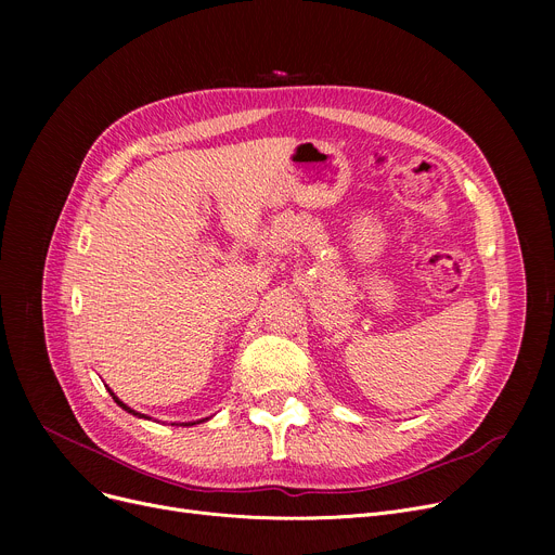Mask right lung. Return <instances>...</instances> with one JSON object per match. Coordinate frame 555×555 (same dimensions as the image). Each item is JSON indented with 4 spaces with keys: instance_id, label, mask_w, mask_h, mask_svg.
I'll use <instances>...</instances> for the list:
<instances>
[{
    "instance_id": "obj_1",
    "label": "right lung",
    "mask_w": 555,
    "mask_h": 555,
    "mask_svg": "<svg viewBox=\"0 0 555 555\" xmlns=\"http://www.w3.org/2000/svg\"><path fill=\"white\" fill-rule=\"evenodd\" d=\"M107 391H109V396L114 398V402H116V404H119V406H121V410H126L128 414H132V416H137V418H149V416H145V414H139V412H134V410H132V406H128V404H126L124 400H119V396H114V391H112L109 387H107ZM149 421H151V418H149ZM204 421H207V418H202V421H193V423H180V425H182V427H191V425H195V423H204ZM170 425H175V423H170Z\"/></svg>"
}]
</instances>
